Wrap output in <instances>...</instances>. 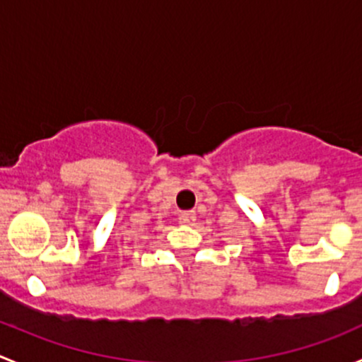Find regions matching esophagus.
<instances>
[{
    "label": "esophagus",
    "instance_id": "esophagus-1",
    "mask_svg": "<svg viewBox=\"0 0 362 362\" xmlns=\"http://www.w3.org/2000/svg\"><path fill=\"white\" fill-rule=\"evenodd\" d=\"M194 221H196V211L189 210V211H182V214H180L182 224H192Z\"/></svg>",
    "mask_w": 362,
    "mask_h": 362
}]
</instances>
